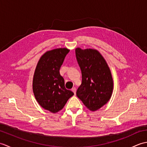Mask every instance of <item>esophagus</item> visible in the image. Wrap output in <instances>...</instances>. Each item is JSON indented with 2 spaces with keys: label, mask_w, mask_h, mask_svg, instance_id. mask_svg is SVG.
Instances as JSON below:
<instances>
[{
  "label": "esophagus",
  "mask_w": 147,
  "mask_h": 147,
  "mask_svg": "<svg viewBox=\"0 0 147 147\" xmlns=\"http://www.w3.org/2000/svg\"><path fill=\"white\" fill-rule=\"evenodd\" d=\"M72 91L73 92V93H74V94H76V89L75 88H72Z\"/></svg>",
  "instance_id": "1"
}]
</instances>
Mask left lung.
Returning <instances> with one entry per match:
<instances>
[{
    "label": "left lung",
    "mask_w": 147,
    "mask_h": 147,
    "mask_svg": "<svg viewBox=\"0 0 147 147\" xmlns=\"http://www.w3.org/2000/svg\"><path fill=\"white\" fill-rule=\"evenodd\" d=\"M75 52L82 75V85L76 95L89 110L96 111L111 97L113 79L111 70L96 50L76 48Z\"/></svg>",
    "instance_id": "left-lung-1"
}]
</instances>
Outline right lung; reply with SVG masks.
<instances>
[{
    "label": "right lung",
    "instance_id": "add662e5",
    "mask_svg": "<svg viewBox=\"0 0 147 147\" xmlns=\"http://www.w3.org/2000/svg\"><path fill=\"white\" fill-rule=\"evenodd\" d=\"M69 52L59 48L46 52L38 62L33 80V91L41 107L52 113L62 109L74 95L65 88L64 80L59 70Z\"/></svg>",
    "mask_w": 147,
    "mask_h": 147
}]
</instances>
